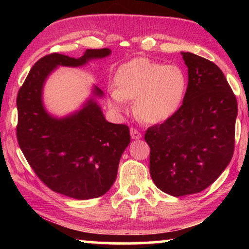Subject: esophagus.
<instances>
[{"label":"esophagus","instance_id":"esophagus-1","mask_svg":"<svg viewBox=\"0 0 249 249\" xmlns=\"http://www.w3.org/2000/svg\"><path fill=\"white\" fill-rule=\"evenodd\" d=\"M130 137H132V140H140L142 138V134L137 129L130 128Z\"/></svg>","mask_w":249,"mask_h":249}]
</instances>
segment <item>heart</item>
<instances>
[{"label":"heart","mask_w":249,"mask_h":249,"mask_svg":"<svg viewBox=\"0 0 249 249\" xmlns=\"http://www.w3.org/2000/svg\"><path fill=\"white\" fill-rule=\"evenodd\" d=\"M109 107L125 111V101H135V112L145 123L161 124L177 114L183 103L188 79L178 65H163L135 58L122 65L114 78Z\"/></svg>","instance_id":"b5f03b06"}]
</instances>
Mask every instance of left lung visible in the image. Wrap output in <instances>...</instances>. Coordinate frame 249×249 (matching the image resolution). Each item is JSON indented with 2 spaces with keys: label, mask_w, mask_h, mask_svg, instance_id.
Masks as SVG:
<instances>
[{
  "label": "left lung",
  "mask_w": 249,
  "mask_h": 249,
  "mask_svg": "<svg viewBox=\"0 0 249 249\" xmlns=\"http://www.w3.org/2000/svg\"><path fill=\"white\" fill-rule=\"evenodd\" d=\"M188 88L177 114L146 130L149 170L162 192H201L229 166L234 153L237 101L224 73L208 59L181 53Z\"/></svg>",
  "instance_id": "left-lung-1"
}]
</instances>
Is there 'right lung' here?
<instances>
[{
	"instance_id": "obj_1",
	"label": "right lung",
	"mask_w": 249,
	"mask_h": 249,
	"mask_svg": "<svg viewBox=\"0 0 249 249\" xmlns=\"http://www.w3.org/2000/svg\"><path fill=\"white\" fill-rule=\"evenodd\" d=\"M111 49H87L81 57L45 56L34 65L18 94V141L39 179L53 191L77 200L99 197L114 183L120 159L130 142L124 124L109 123L96 99V86L82 107L58 117L46 109V80L58 67H82L103 59Z\"/></svg>"
}]
</instances>
